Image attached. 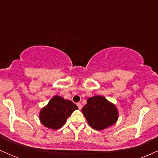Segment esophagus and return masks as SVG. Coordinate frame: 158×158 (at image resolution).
<instances>
[{
    "mask_svg": "<svg viewBox=\"0 0 158 158\" xmlns=\"http://www.w3.org/2000/svg\"><path fill=\"white\" fill-rule=\"evenodd\" d=\"M77 106H78V108H79V109H81V107H82V106H81V103H79V102H78L77 103Z\"/></svg>",
    "mask_w": 158,
    "mask_h": 158,
    "instance_id": "obj_1",
    "label": "esophagus"
}]
</instances>
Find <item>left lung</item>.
Returning <instances> with one entry per match:
<instances>
[{
	"instance_id": "obj_1",
	"label": "left lung",
	"mask_w": 158,
	"mask_h": 158,
	"mask_svg": "<svg viewBox=\"0 0 158 158\" xmlns=\"http://www.w3.org/2000/svg\"><path fill=\"white\" fill-rule=\"evenodd\" d=\"M81 110L88 124L95 130L104 129L118 118L116 106L101 96L89 98Z\"/></svg>"
}]
</instances>
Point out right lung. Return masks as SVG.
<instances>
[{"label":"right lung","instance_id":"right-lung-1","mask_svg":"<svg viewBox=\"0 0 158 158\" xmlns=\"http://www.w3.org/2000/svg\"><path fill=\"white\" fill-rule=\"evenodd\" d=\"M78 107L73 102L55 96L48 105L40 112L39 118L44 126L52 129H59L64 126L67 119Z\"/></svg>","mask_w":158,"mask_h":158}]
</instances>
